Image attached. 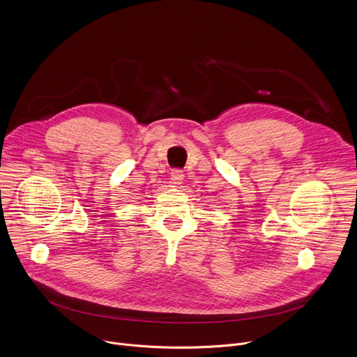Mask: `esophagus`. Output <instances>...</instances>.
Masks as SVG:
<instances>
[{"label":"esophagus","instance_id":"esophagus-1","mask_svg":"<svg viewBox=\"0 0 357 357\" xmlns=\"http://www.w3.org/2000/svg\"><path fill=\"white\" fill-rule=\"evenodd\" d=\"M183 172L182 171H179V169H176V171H174L172 174H171V183L172 185H181L182 182H183Z\"/></svg>","mask_w":357,"mask_h":357}]
</instances>
